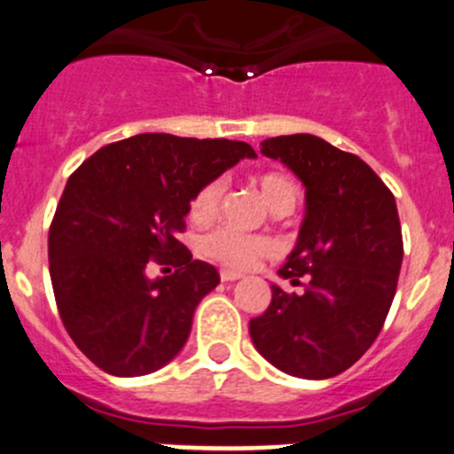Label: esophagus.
<instances>
[{"mask_svg": "<svg viewBox=\"0 0 454 454\" xmlns=\"http://www.w3.org/2000/svg\"><path fill=\"white\" fill-rule=\"evenodd\" d=\"M240 278H242V273H238V271H229V269H223L221 271L223 282H233V280H240Z\"/></svg>", "mask_w": 454, "mask_h": 454, "instance_id": "esophagus-1", "label": "esophagus"}]
</instances>
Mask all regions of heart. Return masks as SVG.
<instances>
[{"label":"heart","mask_w":454,"mask_h":454,"mask_svg":"<svg viewBox=\"0 0 454 454\" xmlns=\"http://www.w3.org/2000/svg\"><path fill=\"white\" fill-rule=\"evenodd\" d=\"M255 185L260 187V194L264 196L273 214L285 216V214L294 212L295 205H298L300 187L289 174L262 172L255 178ZM223 194H225V181L223 178H214L207 185L200 187L199 194L192 200V218L199 223L214 221L221 212ZM200 251L207 258L216 260V262L225 264L229 269L242 271V269H251L260 260L269 258L276 251V245L267 236H254V233L238 231L233 227H221L203 236Z\"/></svg>","instance_id":"obj_1"}]
</instances>
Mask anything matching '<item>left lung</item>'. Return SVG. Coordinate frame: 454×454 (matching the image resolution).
<instances>
[{"label":"left lung","instance_id":"obj_1","mask_svg":"<svg viewBox=\"0 0 454 454\" xmlns=\"http://www.w3.org/2000/svg\"><path fill=\"white\" fill-rule=\"evenodd\" d=\"M260 145L304 183L307 216L278 271L295 291L271 286L267 311L249 320L251 340L285 373L333 378L369 351L393 304L403 255L395 196L360 156L320 137Z\"/></svg>","mask_w":454,"mask_h":454}]
</instances>
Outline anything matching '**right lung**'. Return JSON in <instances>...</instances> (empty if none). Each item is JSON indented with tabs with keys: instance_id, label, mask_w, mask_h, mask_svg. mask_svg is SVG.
<instances>
[{
	"instance_id": "add662e5",
	"label": "right lung",
	"mask_w": 454,
	"mask_h": 454,
	"mask_svg": "<svg viewBox=\"0 0 454 454\" xmlns=\"http://www.w3.org/2000/svg\"><path fill=\"white\" fill-rule=\"evenodd\" d=\"M254 156L242 141L154 132L110 143L70 174L48 233L51 280L66 331L98 369L137 378L181 351L221 276L178 233L200 187ZM150 262L175 271L150 281Z\"/></svg>"
}]
</instances>
